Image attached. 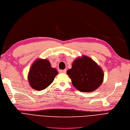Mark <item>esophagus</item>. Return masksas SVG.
<instances>
[{"mask_svg": "<svg viewBox=\"0 0 130 130\" xmlns=\"http://www.w3.org/2000/svg\"><path fill=\"white\" fill-rule=\"evenodd\" d=\"M66 71H67V70L66 69H64V70H60V73H66Z\"/></svg>", "mask_w": 130, "mask_h": 130, "instance_id": "esophagus-1", "label": "esophagus"}]
</instances>
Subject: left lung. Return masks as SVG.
Masks as SVG:
<instances>
[{
    "label": "left lung",
    "instance_id": "8db88e82",
    "mask_svg": "<svg viewBox=\"0 0 130 130\" xmlns=\"http://www.w3.org/2000/svg\"><path fill=\"white\" fill-rule=\"evenodd\" d=\"M67 74L74 87L84 92L95 91L101 86L104 79V73L100 66L86 55L76 58Z\"/></svg>",
    "mask_w": 130,
    "mask_h": 130
}]
</instances>
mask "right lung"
I'll list each match as a JSON object with an SVG mask.
<instances>
[{"label":"right lung","instance_id":"right-lung-1","mask_svg":"<svg viewBox=\"0 0 130 130\" xmlns=\"http://www.w3.org/2000/svg\"><path fill=\"white\" fill-rule=\"evenodd\" d=\"M58 74L48 60L38 59L31 66L28 74L29 84L33 89L41 91L47 88Z\"/></svg>","mask_w":130,"mask_h":130}]
</instances>
